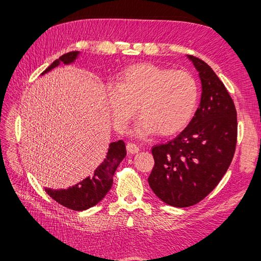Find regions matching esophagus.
Here are the masks:
<instances>
[{
    "mask_svg": "<svg viewBox=\"0 0 261 261\" xmlns=\"http://www.w3.org/2000/svg\"><path fill=\"white\" fill-rule=\"evenodd\" d=\"M126 150L130 153H137V152H139V147H138L136 143L129 142V143H126Z\"/></svg>",
    "mask_w": 261,
    "mask_h": 261,
    "instance_id": "1",
    "label": "esophagus"
}]
</instances>
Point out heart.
<instances>
[{
  "instance_id": "b5f03b06",
  "label": "heart",
  "mask_w": 261,
  "mask_h": 261,
  "mask_svg": "<svg viewBox=\"0 0 261 261\" xmlns=\"http://www.w3.org/2000/svg\"><path fill=\"white\" fill-rule=\"evenodd\" d=\"M105 95L114 129L121 134L140 109L143 115L131 134L143 139L158 130L170 136L184 129L196 110L198 85L187 71L146 63L127 67L118 85H108Z\"/></svg>"
}]
</instances>
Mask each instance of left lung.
<instances>
[{
  "mask_svg": "<svg viewBox=\"0 0 261 261\" xmlns=\"http://www.w3.org/2000/svg\"><path fill=\"white\" fill-rule=\"evenodd\" d=\"M202 83L199 107L175 139L151 149L154 166L148 178L166 204L187 207L207 196L228 170L237 145V111L229 92L210 66L187 56Z\"/></svg>",
  "mask_w": 261,
  "mask_h": 261,
  "instance_id": "1",
  "label": "left lung"
}]
</instances>
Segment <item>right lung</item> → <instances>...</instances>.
I'll return each instance as SVG.
<instances>
[{
  "label": "right lung",
  "instance_id": "add662e5",
  "mask_svg": "<svg viewBox=\"0 0 261 261\" xmlns=\"http://www.w3.org/2000/svg\"><path fill=\"white\" fill-rule=\"evenodd\" d=\"M80 51H70L60 56L58 59L43 71V74L58 67L60 64L69 65L75 63L79 58ZM126 156L125 145L122 140L111 142L107 157L101 165L94 170L92 176L77 182L76 185L68 187L67 190H51L45 188L47 194L57 203L74 211H84L96 205L104 198L113 184V175L120 163Z\"/></svg>",
  "mask_w": 261,
  "mask_h": 261
}]
</instances>
